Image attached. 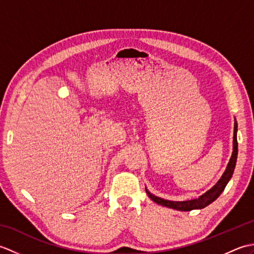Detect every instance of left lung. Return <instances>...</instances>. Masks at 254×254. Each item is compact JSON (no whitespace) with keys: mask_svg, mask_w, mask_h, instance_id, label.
<instances>
[{"mask_svg":"<svg viewBox=\"0 0 254 254\" xmlns=\"http://www.w3.org/2000/svg\"><path fill=\"white\" fill-rule=\"evenodd\" d=\"M237 155H238V142H237V122H235L233 155H231V158L228 163L227 169L225 170L224 175L222 176V178H220L219 181L212 189H210V190H208L206 193H204L203 195H201L198 198L191 199V201H183V202H172V201H168V199L160 198V197L153 195V194L149 193L147 190H146V193L148 194V196L152 198L154 202H156L159 205H163V206H167V207H170L174 209L188 212V210H192V209L204 208L205 206H207V205L214 202L215 199H216L220 195V193L225 190L226 186H227L228 181L230 180V178L233 177L235 167H236Z\"/></svg>","mask_w":254,"mask_h":254,"instance_id":"obj_1","label":"left lung"}]
</instances>
